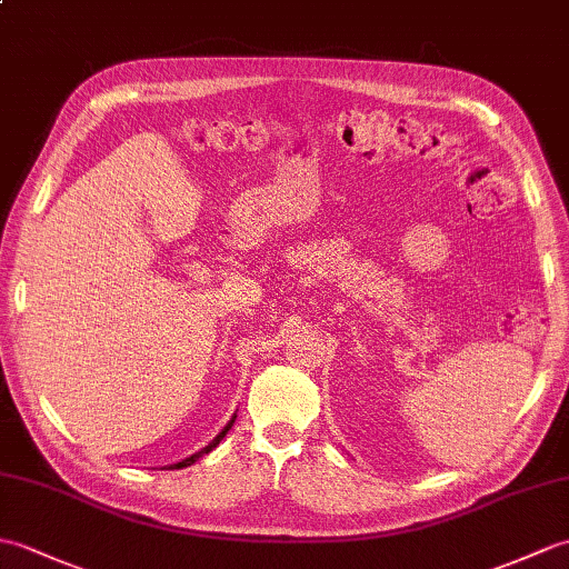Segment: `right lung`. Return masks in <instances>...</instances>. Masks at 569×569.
Listing matches in <instances>:
<instances>
[{"label": "right lung", "mask_w": 569, "mask_h": 569, "mask_svg": "<svg viewBox=\"0 0 569 569\" xmlns=\"http://www.w3.org/2000/svg\"><path fill=\"white\" fill-rule=\"evenodd\" d=\"M232 425H234V417H232V419L228 421V427H224V429H222V431H220V433L216 436V439H213V441H210V443H208L206 448H201V451H198V453H193V456H189V458H183V460H181V463H174V466H169V470H174V468L179 470V468H189V466H193L198 458H201V456H206V453H210V451H213V448H216V446H218V443L222 441V436L230 431V427H232Z\"/></svg>", "instance_id": "obj_1"}]
</instances>
